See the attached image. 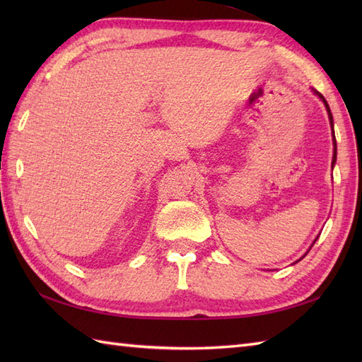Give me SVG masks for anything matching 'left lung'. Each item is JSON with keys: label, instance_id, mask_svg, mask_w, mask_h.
I'll list each match as a JSON object with an SVG mask.
<instances>
[{"label": "left lung", "instance_id": "obj_1", "mask_svg": "<svg viewBox=\"0 0 362 362\" xmlns=\"http://www.w3.org/2000/svg\"><path fill=\"white\" fill-rule=\"evenodd\" d=\"M313 93L314 95H316L319 99H320V101L322 103H324V105H325V109H327V113H328V119H329V126H332V136H333V146H334V151H333V161H332V165H334L336 163V156H337V148H336V136H334V122H333V115H332V110H329V105H328V103H327V99L324 98V96H322L320 93H319V91L317 90H314L313 88ZM319 238V236H317ZM317 238H316V240H314V243H316L317 241ZM314 243L311 244V247H313V245H314ZM310 247V249H311ZM305 255H306V253H305ZM305 255L302 257V258H305ZM302 258H300V259H302ZM296 263H297V261H296Z\"/></svg>", "mask_w": 362, "mask_h": 362}]
</instances>
